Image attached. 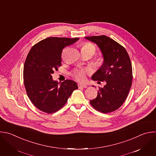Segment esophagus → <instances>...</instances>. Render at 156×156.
I'll return each mask as SVG.
<instances>
[{
    "instance_id": "34e87169",
    "label": "esophagus",
    "mask_w": 156,
    "mask_h": 156,
    "mask_svg": "<svg viewBox=\"0 0 156 156\" xmlns=\"http://www.w3.org/2000/svg\"><path fill=\"white\" fill-rule=\"evenodd\" d=\"M78 86L79 88H86L87 86L86 84H78Z\"/></svg>"
}]
</instances>
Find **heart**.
Instances as JSON below:
<instances>
[{
  "mask_svg": "<svg viewBox=\"0 0 156 156\" xmlns=\"http://www.w3.org/2000/svg\"><path fill=\"white\" fill-rule=\"evenodd\" d=\"M82 49H84L88 51L91 52V53L93 54H95L96 52V48L95 46L89 42H86L85 43L82 48ZM99 62L100 64H103V59H100L99 61ZM91 72V70L89 68H86L84 69H79L77 70L76 71H75V73L73 74V77L75 78V80H76L80 82H84L86 80V78L87 76L88 75H89Z\"/></svg>",
  "mask_w": 156,
  "mask_h": 156,
  "instance_id": "1",
  "label": "heart"
}]
</instances>
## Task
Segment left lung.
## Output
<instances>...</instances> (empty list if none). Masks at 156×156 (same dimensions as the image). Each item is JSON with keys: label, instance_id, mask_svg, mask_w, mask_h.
Here are the masks:
<instances>
[{"label": "left lung", "instance_id": "1", "mask_svg": "<svg viewBox=\"0 0 156 156\" xmlns=\"http://www.w3.org/2000/svg\"><path fill=\"white\" fill-rule=\"evenodd\" d=\"M100 48L104 59L101 67L92 76L94 81H105L97 96L90 101L96 110L108 113L118 110L125 101L132 83V67L125 48L106 35L86 37ZM94 87V86H93Z\"/></svg>", "mask_w": 156, "mask_h": 156}]
</instances>
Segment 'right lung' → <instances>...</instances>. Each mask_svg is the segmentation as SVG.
<instances>
[{
  "label": "right lung",
  "mask_w": 156,
  "mask_h": 156,
  "mask_svg": "<svg viewBox=\"0 0 156 156\" xmlns=\"http://www.w3.org/2000/svg\"><path fill=\"white\" fill-rule=\"evenodd\" d=\"M79 38L48 37L34 44L27 56L23 78L27 95L40 111L51 114L61 109L73 91L78 89L75 81L66 80L58 86L52 73L61 66L62 49Z\"/></svg>",
  "instance_id": "obj_1"
}]
</instances>
